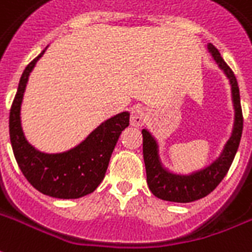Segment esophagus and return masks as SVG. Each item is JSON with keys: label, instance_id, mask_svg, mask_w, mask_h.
Returning a JSON list of instances; mask_svg holds the SVG:
<instances>
[{"label": "esophagus", "instance_id": "esophagus-1", "mask_svg": "<svg viewBox=\"0 0 252 252\" xmlns=\"http://www.w3.org/2000/svg\"><path fill=\"white\" fill-rule=\"evenodd\" d=\"M147 117H148V115H147V111H145L144 108H133L131 112V124L133 126H144V123L147 121Z\"/></svg>", "mask_w": 252, "mask_h": 252}]
</instances>
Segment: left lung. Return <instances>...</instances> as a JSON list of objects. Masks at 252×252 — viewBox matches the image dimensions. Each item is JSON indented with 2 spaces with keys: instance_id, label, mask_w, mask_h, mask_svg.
Listing matches in <instances>:
<instances>
[{
  "instance_id": "8db88e82",
  "label": "left lung",
  "mask_w": 252,
  "mask_h": 252,
  "mask_svg": "<svg viewBox=\"0 0 252 252\" xmlns=\"http://www.w3.org/2000/svg\"><path fill=\"white\" fill-rule=\"evenodd\" d=\"M208 50L211 52L212 57L216 64L223 69L230 80L231 92H232V101L235 107V123L234 131L230 140L227 141L224 150L218 159L202 171H197L191 175H175L163 168L158 154V144L156 140L151 136L147 129H143V156H144L145 171H147V183L151 192L155 196L176 203H189L199 200L207 196L215 189L224 176L228 172L231 164L234 161L236 151L239 148L240 137L243 132V113L240 107V94L238 81L234 72L231 70L225 61L221 59L219 50L212 44H208Z\"/></svg>"
}]
</instances>
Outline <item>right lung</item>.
I'll return each mask as SVG.
<instances>
[{"label": "right lung", "instance_id": "1", "mask_svg": "<svg viewBox=\"0 0 252 252\" xmlns=\"http://www.w3.org/2000/svg\"><path fill=\"white\" fill-rule=\"evenodd\" d=\"M42 50L21 76L9 115V135L18 167L29 183L44 195L59 199H77L93 192L107 172L111 155L121 131L129 126V113L121 112L104 121L85 140L63 154H44L32 147L21 128V102L29 74Z\"/></svg>", "mask_w": 252, "mask_h": 252}]
</instances>
